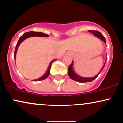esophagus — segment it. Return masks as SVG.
<instances>
[{
	"mask_svg": "<svg viewBox=\"0 0 123 123\" xmlns=\"http://www.w3.org/2000/svg\"><path fill=\"white\" fill-rule=\"evenodd\" d=\"M69 54H70V53H69Z\"/></svg>",
	"mask_w": 123,
	"mask_h": 123,
	"instance_id": "1",
	"label": "esophagus"
}]
</instances>
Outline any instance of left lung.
I'll return each mask as SVG.
<instances>
[{
    "mask_svg": "<svg viewBox=\"0 0 123 123\" xmlns=\"http://www.w3.org/2000/svg\"><path fill=\"white\" fill-rule=\"evenodd\" d=\"M88 32L93 33V34L95 35L96 37L101 39V40H102L103 42H104V43L106 44L105 38L104 36H103L102 33H100V32H98V31H88ZM106 60L105 63H106ZM105 64L104 65V66H103L102 69H101V71L99 72V73L98 74H97L95 76H94V77H81V76H79L78 74H76V73L74 72V70H73V61H72V63L69 66V68H68V75H69V77L70 79H72L73 80H75V81H77V82H79V83L90 82V81H93V80H94V79H95L98 77L99 74L101 72V71H102L103 69H104V66H105Z\"/></svg>",
    "mask_w": 123,
    "mask_h": 123,
    "instance_id": "left-lung-1",
    "label": "left lung"
}]
</instances>
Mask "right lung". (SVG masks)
Segmentation results:
<instances>
[{"label":"right lung","instance_id":"add662e5","mask_svg":"<svg viewBox=\"0 0 123 123\" xmlns=\"http://www.w3.org/2000/svg\"><path fill=\"white\" fill-rule=\"evenodd\" d=\"M41 36V37H48V36H49V35L47 34H45V33H42V32H33V31H31V32H26V33H24V34L21 36L20 38H19V40H18V42H17V45H16V47H15V52H14V58L15 59V55H16L17 51V50H18V47H19V44H20L22 43V42H23L25 39H27V38H28V37H32V36ZM54 61H55V60L52 61L51 62L50 65H49V68H48L47 71H46V72L45 73V74H44L43 76L40 77V78L37 79L33 80V81H41V80L46 79L48 76H49V74H50L51 66L52 63H53Z\"/></svg>","mask_w":123,"mask_h":123}]
</instances>
